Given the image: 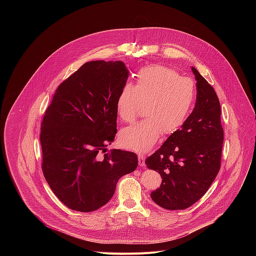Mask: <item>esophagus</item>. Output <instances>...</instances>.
Instances as JSON below:
<instances>
[{
	"label": "esophagus",
	"mask_w": 256,
	"mask_h": 256,
	"mask_svg": "<svg viewBox=\"0 0 256 256\" xmlns=\"http://www.w3.org/2000/svg\"><path fill=\"white\" fill-rule=\"evenodd\" d=\"M138 160H139V166H145V156L142 154H138Z\"/></svg>",
	"instance_id": "1"
}]
</instances>
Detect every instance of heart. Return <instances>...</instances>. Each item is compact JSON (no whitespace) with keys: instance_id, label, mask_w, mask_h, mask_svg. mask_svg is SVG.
Segmentation results:
<instances>
[{"instance_id":"heart-1","label":"heart","mask_w":256,"mask_h":256,"mask_svg":"<svg viewBox=\"0 0 256 256\" xmlns=\"http://www.w3.org/2000/svg\"><path fill=\"white\" fill-rule=\"evenodd\" d=\"M135 78L134 84L120 90L116 111L122 121L132 123L145 102L146 118L124 128L119 140L124 148L145 152L162 133L174 134L185 123L195 102V86L191 78L162 65L146 66Z\"/></svg>"}]
</instances>
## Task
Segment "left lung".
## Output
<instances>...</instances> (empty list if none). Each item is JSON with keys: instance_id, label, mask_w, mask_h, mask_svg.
<instances>
[{"instance_id": "obj_1", "label": "left lung", "mask_w": 256, "mask_h": 256, "mask_svg": "<svg viewBox=\"0 0 256 256\" xmlns=\"http://www.w3.org/2000/svg\"><path fill=\"white\" fill-rule=\"evenodd\" d=\"M196 102L185 123L146 160L162 182L150 193L164 209L184 210L197 202L215 180L220 166L224 130L216 92L194 68Z\"/></svg>"}]
</instances>
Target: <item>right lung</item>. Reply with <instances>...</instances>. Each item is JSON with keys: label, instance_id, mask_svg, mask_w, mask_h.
Returning a JSON list of instances; mask_svg holds the SVG:
<instances>
[{"label": "right lung", "instance_id": "add662e5", "mask_svg": "<svg viewBox=\"0 0 256 256\" xmlns=\"http://www.w3.org/2000/svg\"><path fill=\"white\" fill-rule=\"evenodd\" d=\"M129 71L122 61H90L56 90L40 128L42 170L68 208L92 212L112 198L120 178L138 166L135 152L111 150L116 98Z\"/></svg>", "mask_w": 256, "mask_h": 256}]
</instances>
